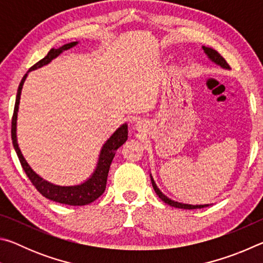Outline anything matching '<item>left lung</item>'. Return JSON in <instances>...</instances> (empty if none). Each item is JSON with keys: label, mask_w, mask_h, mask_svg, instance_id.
I'll list each match as a JSON object with an SVG mask.
<instances>
[{"label": "left lung", "mask_w": 263, "mask_h": 263, "mask_svg": "<svg viewBox=\"0 0 263 263\" xmlns=\"http://www.w3.org/2000/svg\"><path fill=\"white\" fill-rule=\"evenodd\" d=\"M203 50H204V52L206 53V55L210 58V59L213 62H215V64L219 65L220 67H222V68H228V69L230 68V66H229L228 62H226V60L224 59V58H222L216 50H213V48H210V47H205V46H203ZM151 181H152V185H153V188L155 190V193H157V195L159 196V197L161 198L164 203L168 204V205L174 206V208H179V209H188V210H193V209H202V208L209 206L208 204H206V205H191V204H183V203H179V202L172 201L171 198H168L167 196H164L161 193V191L159 190L157 184H155L154 180L152 179V176H151Z\"/></svg>", "instance_id": "8db88e82"}]
</instances>
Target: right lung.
I'll use <instances>...</instances> for the list:
<instances>
[{
    "label": "right lung",
    "instance_id": "obj_1",
    "mask_svg": "<svg viewBox=\"0 0 263 263\" xmlns=\"http://www.w3.org/2000/svg\"><path fill=\"white\" fill-rule=\"evenodd\" d=\"M78 42L65 44L64 46L59 48H52L50 52L47 53L45 58H43L41 61H38L37 64H34L31 67L28 73L31 70L37 69L43 67L44 65H47L48 62H51L54 58L60 54L61 52H64L68 48L75 46ZM26 73L18 86V90H17L16 102H15V109L14 115H12L11 119V139L12 144H14V148L16 151L17 155H18L20 162L23 167L25 174L28 175L30 181L32 182V184L35 186L39 193H41L44 197H46L51 201H54L61 204H67V205H87V204L96 201L100 196L104 193L105 186H106V179H108L110 164L112 162V159L115 157V152L117 151L121 146L127 140V125L123 124V125L116 131L112 136H111L108 141L103 145V148L101 151L99 163H97L96 171L94 174L89 180H87L84 183H81L79 185H70V186H61L52 184L50 182L43 180L41 176L35 174V173L30 168L28 162L25 161L23 155L21 153V149L17 144V138H16V123H17V112H18V105H20V99H21V91L23 88V83L25 81Z\"/></svg>",
    "mask_w": 263,
    "mask_h": 263
}]
</instances>
